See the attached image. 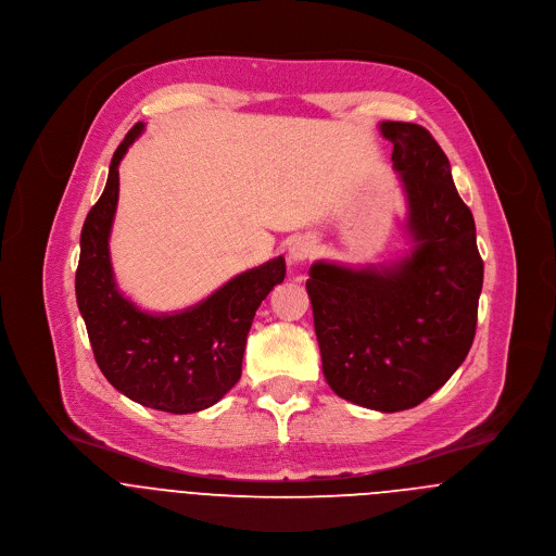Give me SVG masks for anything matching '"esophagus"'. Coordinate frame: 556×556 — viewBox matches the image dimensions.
I'll return each mask as SVG.
<instances>
[{
  "instance_id": "esophagus-1",
  "label": "esophagus",
  "mask_w": 556,
  "mask_h": 556,
  "mask_svg": "<svg viewBox=\"0 0 556 556\" xmlns=\"http://www.w3.org/2000/svg\"><path fill=\"white\" fill-rule=\"evenodd\" d=\"M317 245L311 237H298L291 245H289V263L298 265V263H304L308 261L313 254H315Z\"/></svg>"
}]
</instances>
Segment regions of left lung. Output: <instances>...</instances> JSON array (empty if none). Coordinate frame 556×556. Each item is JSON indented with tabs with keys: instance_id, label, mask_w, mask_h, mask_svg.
Segmentation results:
<instances>
[{
	"instance_id": "1",
	"label": "left lung",
	"mask_w": 556,
	"mask_h": 556,
	"mask_svg": "<svg viewBox=\"0 0 556 556\" xmlns=\"http://www.w3.org/2000/svg\"><path fill=\"white\" fill-rule=\"evenodd\" d=\"M408 202L413 252L391 267L315 263L313 304L330 389L358 406L395 413L421 404L465 361L478 319L482 258L471 211L432 135L382 122Z\"/></svg>"
}]
</instances>
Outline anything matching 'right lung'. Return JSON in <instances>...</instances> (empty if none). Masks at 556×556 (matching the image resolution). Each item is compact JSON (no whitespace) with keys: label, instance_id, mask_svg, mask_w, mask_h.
I'll return each instance as SVG.
<instances>
[{"label":"right lung","instance_id":"obj_1","mask_svg":"<svg viewBox=\"0 0 556 556\" xmlns=\"http://www.w3.org/2000/svg\"><path fill=\"white\" fill-rule=\"evenodd\" d=\"M126 135L113 154L106 189L80 235L76 298L96 361L106 380L130 400L176 415L219 402L241 378L256 308L285 280V258L239 274L204 302L174 315H150L115 285L109 237L119 198V163L141 135Z\"/></svg>","mask_w":556,"mask_h":556}]
</instances>
